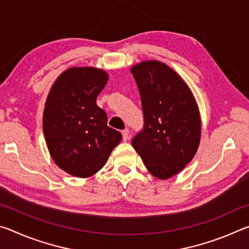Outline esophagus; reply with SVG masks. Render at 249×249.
<instances>
[{
    "instance_id": "obj_1",
    "label": "esophagus",
    "mask_w": 249,
    "mask_h": 249,
    "mask_svg": "<svg viewBox=\"0 0 249 249\" xmlns=\"http://www.w3.org/2000/svg\"><path fill=\"white\" fill-rule=\"evenodd\" d=\"M122 135H123L124 142H127L129 140V130L128 129H124L123 132H122Z\"/></svg>"
}]
</instances>
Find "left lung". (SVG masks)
<instances>
[{
	"instance_id": "obj_1",
	"label": "left lung",
	"mask_w": 249,
	"mask_h": 249,
	"mask_svg": "<svg viewBox=\"0 0 249 249\" xmlns=\"http://www.w3.org/2000/svg\"><path fill=\"white\" fill-rule=\"evenodd\" d=\"M130 71L144 113V127L132 145L151 175L168 179L179 174L196 153L201 138L199 108L180 75L162 62L144 61Z\"/></svg>"
}]
</instances>
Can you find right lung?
<instances>
[{
	"instance_id": "obj_1",
	"label": "right lung",
	"mask_w": 249,
	"mask_h": 249,
	"mask_svg": "<svg viewBox=\"0 0 249 249\" xmlns=\"http://www.w3.org/2000/svg\"><path fill=\"white\" fill-rule=\"evenodd\" d=\"M108 80L92 67L70 68L53 84L44 109V136L56 165L71 176L87 178L102 168L122 134L107 126L96 98Z\"/></svg>"
}]
</instances>
